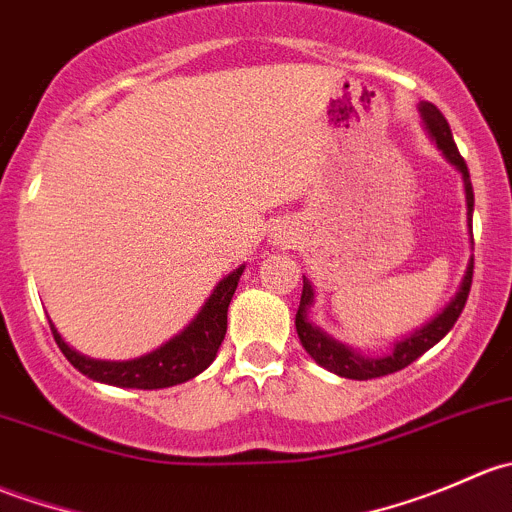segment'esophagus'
<instances>
[{"instance_id": "esophagus-1", "label": "esophagus", "mask_w": 512, "mask_h": 512, "mask_svg": "<svg viewBox=\"0 0 512 512\" xmlns=\"http://www.w3.org/2000/svg\"><path fill=\"white\" fill-rule=\"evenodd\" d=\"M287 240H289V237H280V240H277V242H280V245H285Z\"/></svg>"}]
</instances>
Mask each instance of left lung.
<instances>
[{
    "label": "left lung",
    "mask_w": 512,
    "mask_h": 512,
    "mask_svg": "<svg viewBox=\"0 0 512 512\" xmlns=\"http://www.w3.org/2000/svg\"><path fill=\"white\" fill-rule=\"evenodd\" d=\"M418 111H421L423 123H426V131L431 133V138L436 141V146L441 148L443 156H446L448 163H451L453 168L463 175V188H466V205H468V225H471V213H473L471 173H468L466 160H463L461 153H458L456 141H453L451 126H448V121L443 118V113L438 111L433 103L423 101L421 106H418ZM471 282H473V260H471V265H468L466 277H463L461 289H458L456 297L448 302V307L443 309L438 317H433L431 322L423 324L421 329H416L414 334H409L406 339L396 342L394 349H391V354H386V356H364V354L354 352L352 347H347V344H339L337 339H332L329 334H324L322 329L314 327V324L307 319L309 304L314 302V289H312V282H309L307 277H304L302 299H299V309H297V317H294V327H297L302 347L307 349V354L312 356L319 366H324V369L344 376V379H356V381L376 379V376L394 374V371H401L404 366H409L411 361H416L418 356L426 354L433 344H438L448 332H451L453 324H456V319L461 317L463 307H466L468 292H471Z\"/></svg>",
    "instance_id": "left-lung-1"
}]
</instances>
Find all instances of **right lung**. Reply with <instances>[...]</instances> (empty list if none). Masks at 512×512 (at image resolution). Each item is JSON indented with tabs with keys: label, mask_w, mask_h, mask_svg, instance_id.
Returning <instances> with one entry per match:
<instances>
[{
	"label": "right lung",
	"mask_w": 512,
	"mask_h": 512,
	"mask_svg": "<svg viewBox=\"0 0 512 512\" xmlns=\"http://www.w3.org/2000/svg\"><path fill=\"white\" fill-rule=\"evenodd\" d=\"M245 265L237 267L235 272L220 280V285L213 289L208 302L198 312V317L170 342L156 352L138 356L131 361H101L89 359V356L74 352L69 344L61 339L56 327L51 324V334H54L56 344H59L61 354L89 379L103 381V384L126 386V389H165V386L183 384V381L193 379L200 371L208 369L213 359L218 356L220 344H223L227 332V307L235 294L237 282H240Z\"/></svg>",
	"instance_id": "right-lung-1"
}]
</instances>
